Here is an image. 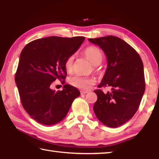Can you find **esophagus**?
I'll use <instances>...</instances> for the list:
<instances>
[{
    "label": "esophagus",
    "instance_id": "1",
    "mask_svg": "<svg viewBox=\"0 0 159 159\" xmlns=\"http://www.w3.org/2000/svg\"><path fill=\"white\" fill-rule=\"evenodd\" d=\"M88 93V91H84V90L80 91V94H81V95H85V94H87Z\"/></svg>",
    "mask_w": 159,
    "mask_h": 159
}]
</instances>
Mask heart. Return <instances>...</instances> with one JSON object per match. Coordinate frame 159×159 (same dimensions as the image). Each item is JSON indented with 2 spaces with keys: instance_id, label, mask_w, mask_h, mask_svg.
I'll use <instances>...</instances> for the list:
<instances>
[{
  "instance_id": "obj_1",
  "label": "heart",
  "mask_w": 159,
  "mask_h": 159,
  "mask_svg": "<svg viewBox=\"0 0 159 159\" xmlns=\"http://www.w3.org/2000/svg\"><path fill=\"white\" fill-rule=\"evenodd\" d=\"M84 55L94 66V70L98 73L100 72L98 69V65L102 62L103 60V54L98 48L95 46H90L85 48L84 50ZM74 61V55H71L66 58L64 63V66L66 71L71 72L73 68V64ZM69 84L75 88H79L82 90H88L95 84L96 79L93 76H82L79 75H74L69 78Z\"/></svg>"
}]
</instances>
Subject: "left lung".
I'll return each mask as SVG.
<instances>
[{
  "label": "left lung",
  "instance_id": "obj_1",
  "mask_svg": "<svg viewBox=\"0 0 159 159\" xmlns=\"http://www.w3.org/2000/svg\"><path fill=\"white\" fill-rule=\"evenodd\" d=\"M107 56V68L94 92L98 100L93 110L100 122L110 128L122 125L138 111L145 90L143 63L134 48L120 38L113 36L89 39ZM111 90L103 92L101 88Z\"/></svg>",
  "mask_w": 159,
  "mask_h": 159
}]
</instances>
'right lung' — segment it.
<instances>
[{"label":"right lung","mask_w":159,"mask_h":159,"mask_svg":"<svg viewBox=\"0 0 159 159\" xmlns=\"http://www.w3.org/2000/svg\"><path fill=\"white\" fill-rule=\"evenodd\" d=\"M84 40L83 36L43 38L29 43L21 51L15 82L24 109L38 123L51 125L60 122L80 95L74 86L65 84L62 90L55 92L51 85L56 79L64 84L66 58Z\"/></svg>","instance_id":"right-lung-1"}]
</instances>
